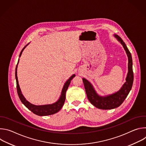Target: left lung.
<instances>
[{"instance_id": "1", "label": "left lung", "mask_w": 146, "mask_h": 146, "mask_svg": "<svg viewBox=\"0 0 146 146\" xmlns=\"http://www.w3.org/2000/svg\"><path fill=\"white\" fill-rule=\"evenodd\" d=\"M123 46L128 57V73L126 82L117 92L105 97L99 96L94 90L90 82L84 78H82L87 98L90 102L96 108L103 110L113 109L119 107L129 93L133 82V72L132 70V59L131 54L125 43L117 35H114Z\"/></svg>"}]
</instances>
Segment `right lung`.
<instances>
[{
	"label": "right lung",
	"instance_id": "right-lung-1",
	"mask_svg": "<svg viewBox=\"0 0 146 146\" xmlns=\"http://www.w3.org/2000/svg\"><path fill=\"white\" fill-rule=\"evenodd\" d=\"M27 44L22 50V51H21L20 54H19V57L21 56L22 54V52L24 48L26 47V46L28 45ZM19 59L18 61L17 65L18 64ZM17 65L16 66L15 68V78H16V82H17V93L18 95V96L21 101V102L24 104V105L29 109L32 112H33L34 114L40 115V116H45V115H52L55 113H56L58 112L61 108L63 106L64 102L65 101V98H66V92L69 86V84L70 83L71 80L72 78L75 76V74L72 75L68 80V81L65 82V84L63 87V89H62V93L60 96V98L59 100L52 104V105H41V106H36L34 105H32L31 103L28 102L25 98L24 97L23 95L21 93V91L19 84H18V77H17Z\"/></svg>",
	"mask_w": 146,
	"mask_h": 146
}]
</instances>
